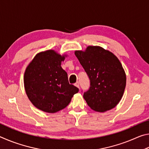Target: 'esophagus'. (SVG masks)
<instances>
[{"label":"esophagus","instance_id":"esophagus-1","mask_svg":"<svg viewBox=\"0 0 149 149\" xmlns=\"http://www.w3.org/2000/svg\"><path fill=\"white\" fill-rule=\"evenodd\" d=\"M75 86L77 87V88H79V83L78 82V81H77V82L75 84Z\"/></svg>","mask_w":149,"mask_h":149}]
</instances>
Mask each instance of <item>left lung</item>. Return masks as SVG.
<instances>
[{
  "label": "left lung",
  "mask_w": 149,
  "mask_h": 149,
  "mask_svg": "<svg viewBox=\"0 0 149 149\" xmlns=\"http://www.w3.org/2000/svg\"><path fill=\"white\" fill-rule=\"evenodd\" d=\"M90 79L84 98L93 110L103 112L112 109L122 99L126 85L122 65L115 55L99 46H89L85 51L75 50Z\"/></svg>",
  "instance_id": "8db88e82"
}]
</instances>
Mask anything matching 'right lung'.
Instances as JSON below:
<instances>
[{
  "mask_svg": "<svg viewBox=\"0 0 149 149\" xmlns=\"http://www.w3.org/2000/svg\"><path fill=\"white\" fill-rule=\"evenodd\" d=\"M65 57L48 50L37 54L26 68L24 82L27 97L43 112L55 113L64 109L79 91L69 84L67 73L61 67Z\"/></svg>",
  "mask_w": 149,
  "mask_h": 149,
  "instance_id": "1",
  "label": "right lung"
}]
</instances>
